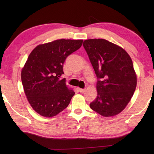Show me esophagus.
<instances>
[{
    "mask_svg": "<svg viewBox=\"0 0 154 154\" xmlns=\"http://www.w3.org/2000/svg\"><path fill=\"white\" fill-rule=\"evenodd\" d=\"M79 92H81V93H83V92H84L85 91V88H79Z\"/></svg>",
    "mask_w": 154,
    "mask_h": 154,
    "instance_id": "1",
    "label": "esophagus"
}]
</instances>
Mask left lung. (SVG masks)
Returning a JSON list of instances; mask_svg holds the SVG:
<instances>
[{
  "label": "left lung",
  "mask_w": 154,
  "mask_h": 154,
  "mask_svg": "<svg viewBox=\"0 0 154 154\" xmlns=\"http://www.w3.org/2000/svg\"><path fill=\"white\" fill-rule=\"evenodd\" d=\"M83 47L95 74V100L92 110L104 117L119 114L130 102L137 86V75L132 59L123 48L105 39H88Z\"/></svg>",
  "instance_id": "obj_1"
}]
</instances>
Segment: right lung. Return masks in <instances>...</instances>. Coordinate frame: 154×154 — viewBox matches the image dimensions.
I'll return each instance as SVG.
<instances>
[{"label":"right lung","mask_w":154,"mask_h":154,"mask_svg":"<svg viewBox=\"0 0 154 154\" xmlns=\"http://www.w3.org/2000/svg\"><path fill=\"white\" fill-rule=\"evenodd\" d=\"M83 40L58 39L40 44L28 57L21 72L27 100L42 116H55L71 102L75 92L66 85L63 65L69 54L81 47Z\"/></svg>","instance_id":"obj_1"}]
</instances>
